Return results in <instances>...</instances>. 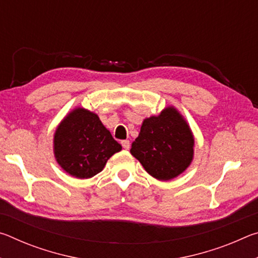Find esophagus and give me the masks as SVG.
<instances>
[{
  "label": "esophagus",
  "instance_id": "1",
  "mask_svg": "<svg viewBox=\"0 0 258 258\" xmlns=\"http://www.w3.org/2000/svg\"><path fill=\"white\" fill-rule=\"evenodd\" d=\"M120 143H121V146H123V148H124L125 150H128V149H130L131 145H130V141H128V140H123V141H121Z\"/></svg>",
  "mask_w": 258,
  "mask_h": 258
}]
</instances>
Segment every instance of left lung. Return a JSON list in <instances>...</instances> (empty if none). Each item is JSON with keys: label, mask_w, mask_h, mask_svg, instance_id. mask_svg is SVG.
I'll return each instance as SVG.
<instances>
[{"label": "left lung", "mask_w": 258, "mask_h": 258, "mask_svg": "<svg viewBox=\"0 0 258 258\" xmlns=\"http://www.w3.org/2000/svg\"><path fill=\"white\" fill-rule=\"evenodd\" d=\"M195 139L186 120L174 107L143 120L131 154L151 176L169 181L182 174L194 159Z\"/></svg>", "instance_id": "obj_1"}]
</instances>
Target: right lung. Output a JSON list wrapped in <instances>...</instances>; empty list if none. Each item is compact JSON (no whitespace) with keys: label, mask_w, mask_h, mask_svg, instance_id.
Returning <instances> with one entry per match:
<instances>
[{"label":"right lung","mask_w":258,"mask_h":258,"mask_svg":"<svg viewBox=\"0 0 258 258\" xmlns=\"http://www.w3.org/2000/svg\"><path fill=\"white\" fill-rule=\"evenodd\" d=\"M121 146L97 113L75 108L61 120L53 138L54 157L61 168L77 178H90L103 169Z\"/></svg>","instance_id":"1"}]
</instances>
